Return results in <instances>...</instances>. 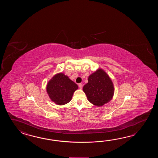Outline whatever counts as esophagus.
<instances>
[{
    "label": "esophagus",
    "mask_w": 158,
    "mask_h": 158,
    "mask_svg": "<svg viewBox=\"0 0 158 158\" xmlns=\"http://www.w3.org/2000/svg\"><path fill=\"white\" fill-rule=\"evenodd\" d=\"M78 86H79V87H80V89H82V86H82V84H78Z\"/></svg>",
    "instance_id": "obj_1"
}]
</instances>
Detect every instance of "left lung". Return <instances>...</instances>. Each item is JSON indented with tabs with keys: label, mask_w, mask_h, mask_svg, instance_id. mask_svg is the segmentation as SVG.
Instances as JSON below:
<instances>
[{
	"label": "left lung",
	"mask_w": 158,
	"mask_h": 158,
	"mask_svg": "<svg viewBox=\"0 0 158 158\" xmlns=\"http://www.w3.org/2000/svg\"><path fill=\"white\" fill-rule=\"evenodd\" d=\"M83 91L91 103L102 107L112 100L114 95V84L111 78L102 68L91 74Z\"/></svg>",
	"instance_id": "left-lung-1"
}]
</instances>
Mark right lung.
Here are the masks:
<instances>
[{"mask_svg": "<svg viewBox=\"0 0 158 158\" xmlns=\"http://www.w3.org/2000/svg\"><path fill=\"white\" fill-rule=\"evenodd\" d=\"M78 88L77 85L62 72L55 74L46 85V91L51 101L59 106L69 103Z\"/></svg>", "mask_w": 158, "mask_h": 158, "instance_id": "1", "label": "right lung"}]
</instances>
